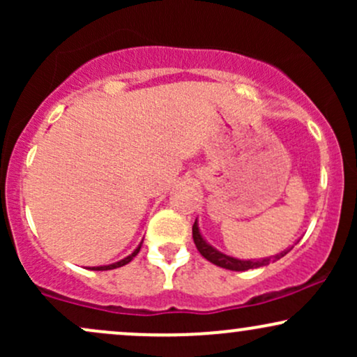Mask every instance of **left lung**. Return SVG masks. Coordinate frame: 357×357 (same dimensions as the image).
I'll list each match as a JSON object with an SVG mask.
<instances>
[{"instance_id": "1", "label": "left lung", "mask_w": 357, "mask_h": 357, "mask_svg": "<svg viewBox=\"0 0 357 357\" xmlns=\"http://www.w3.org/2000/svg\"><path fill=\"white\" fill-rule=\"evenodd\" d=\"M192 240H195V245H196V248H198V252L202 253V255L206 258L208 261H211V264L218 265V267H221V268L233 270V272H243V270L265 267V265H268L270 261L280 260L282 257H285L287 253H289L290 250L294 248V245H292V247L285 248L284 252L277 253V255H273V257L252 258V260H243V258H236V257L227 255V253L220 252V250H216L215 247H213V245L208 243L206 238H204V236L202 235V231H199L198 218H196L195 225H192ZM297 241H296V243H297Z\"/></svg>"}]
</instances>
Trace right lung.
Listing matches in <instances>:
<instances>
[{
	"mask_svg": "<svg viewBox=\"0 0 357 357\" xmlns=\"http://www.w3.org/2000/svg\"><path fill=\"white\" fill-rule=\"evenodd\" d=\"M141 247H142V241L141 243L137 245L136 247V250H134L132 253H130V255H127L126 258H122V260H119V261H116V264H109V265H99V267H92V270H112V268H119V267H124V265H127L129 264L130 260H132L134 257L137 255L139 253V250H141Z\"/></svg>",
	"mask_w": 357,
	"mask_h": 357,
	"instance_id": "1",
	"label": "right lung"
}]
</instances>
